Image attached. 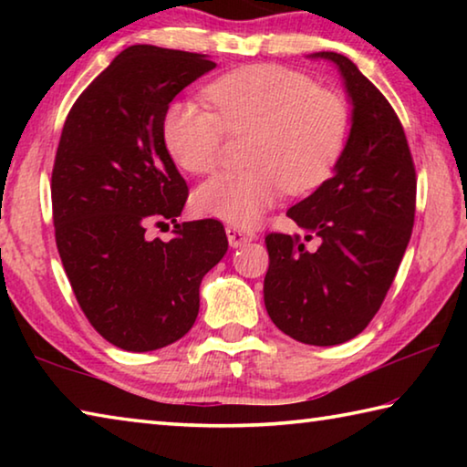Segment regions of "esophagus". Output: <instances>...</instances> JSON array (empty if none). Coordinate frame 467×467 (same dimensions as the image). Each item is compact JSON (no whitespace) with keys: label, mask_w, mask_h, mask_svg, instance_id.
I'll list each match as a JSON object with an SVG mask.
<instances>
[{"label":"esophagus","mask_w":467,"mask_h":467,"mask_svg":"<svg viewBox=\"0 0 467 467\" xmlns=\"http://www.w3.org/2000/svg\"><path fill=\"white\" fill-rule=\"evenodd\" d=\"M226 239H228V244H231L233 249H236V247H241V244H247V243L255 239V233L247 231V228L228 224L226 226Z\"/></svg>","instance_id":"34e87169"}]
</instances>
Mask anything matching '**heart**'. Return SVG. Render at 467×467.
<instances>
[{"mask_svg":"<svg viewBox=\"0 0 467 467\" xmlns=\"http://www.w3.org/2000/svg\"><path fill=\"white\" fill-rule=\"evenodd\" d=\"M216 113L172 102L162 117V141L179 169L208 175L223 152L224 130L253 131L251 169L223 172L193 195L197 214L247 228L280 197L309 193L331 177L348 136V105L317 88L309 76L275 63H251L205 88Z\"/></svg>","mask_w":467,"mask_h":467,"instance_id":"obj_1","label":"heart"}]
</instances>
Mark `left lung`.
<instances>
[{
    "mask_svg": "<svg viewBox=\"0 0 467 467\" xmlns=\"http://www.w3.org/2000/svg\"><path fill=\"white\" fill-rule=\"evenodd\" d=\"M334 63L352 105L350 133L334 175L286 212L305 236H265L264 300L284 334L311 346L344 344L381 306L414 226L416 171L389 102L344 55ZM315 238L317 250L304 243Z\"/></svg>",
    "mask_w": 467,
    "mask_h": 467,
    "instance_id": "1",
    "label": "left lung"
}]
</instances>
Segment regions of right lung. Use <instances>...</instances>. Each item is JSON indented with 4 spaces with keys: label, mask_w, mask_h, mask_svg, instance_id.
<instances>
[{
    "label": "right lung",
    "mask_w": 467,
    "mask_h": 467,
    "mask_svg": "<svg viewBox=\"0 0 467 467\" xmlns=\"http://www.w3.org/2000/svg\"><path fill=\"white\" fill-rule=\"evenodd\" d=\"M216 67L208 55L133 45L86 88L63 125L51 177L59 257L92 327L150 352L183 337L200 284L228 249L214 218L177 223L187 183L162 141L177 94ZM173 224L171 242L147 228Z\"/></svg>",
    "instance_id": "1"
}]
</instances>
